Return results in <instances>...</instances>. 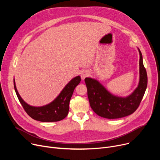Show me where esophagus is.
I'll use <instances>...</instances> for the list:
<instances>
[{
  "mask_svg": "<svg viewBox=\"0 0 160 160\" xmlns=\"http://www.w3.org/2000/svg\"><path fill=\"white\" fill-rule=\"evenodd\" d=\"M89 74V72L87 71H82V72H81V74H80L82 79V80H84L85 78H86L87 77H88Z\"/></svg>",
  "mask_w": 160,
  "mask_h": 160,
  "instance_id": "obj_1",
  "label": "esophagus"
}]
</instances>
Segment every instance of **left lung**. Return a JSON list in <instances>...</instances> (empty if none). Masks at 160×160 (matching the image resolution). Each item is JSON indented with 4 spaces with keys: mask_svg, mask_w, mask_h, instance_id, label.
<instances>
[{
    "mask_svg": "<svg viewBox=\"0 0 160 160\" xmlns=\"http://www.w3.org/2000/svg\"><path fill=\"white\" fill-rule=\"evenodd\" d=\"M138 50L140 55L139 82L130 95L127 97L115 96L97 80L85 78L90 106L98 115L106 119H119L132 114L139 107L145 93L148 78L142 54Z\"/></svg>",
    "mask_w": 160,
    "mask_h": 160,
    "instance_id": "obj_1",
    "label": "left lung"
}]
</instances>
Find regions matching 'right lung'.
<instances>
[{"instance_id": "obj_1", "label": "right lung", "mask_w": 160, "mask_h": 160, "mask_svg": "<svg viewBox=\"0 0 160 160\" xmlns=\"http://www.w3.org/2000/svg\"><path fill=\"white\" fill-rule=\"evenodd\" d=\"M80 81V76L72 78L52 102L40 107L32 106L25 102L17 90L14 79L13 83L15 93L19 102L24 111L30 117L41 122H56L65 119L68 115L71 98L74 88L79 84Z\"/></svg>"}]
</instances>
